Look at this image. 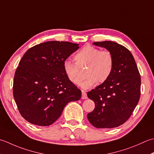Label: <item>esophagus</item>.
I'll return each mask as SVG.
<instances>
[{
	"label": "esophagus",
	"instance_id": "1",
	"mask_svg": "<svg viewBox=\"0 0 154 154\" xmlns=\"http://www.w3.org/2000/svg\"><path fill=\"white\" fill-rule=\"evenodd\" d=\"M87 98V94L86 91L82 90V99H86Z\"/></svg>",
	"mask_w": 154,
	"mask_h": 154
}]
</instances>
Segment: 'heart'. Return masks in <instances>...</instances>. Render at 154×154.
Listing matches in <instances>:
<instances>
[{"label": "heart", "mask_w": 154, "mask_h": 154, "mask_svg": "<svg viewBox=\"0 0 154 154\" xmlns=\"http://www.w3.org/2000/svg\"><path fill=\"white\" fill-rule=\"evenodd\" d=\"M76 63L68 60L63 63L66 76L71 82L78 84L82 77L80 69L85 68L86 77L81 83L83 88H89L96 82L101 84L111 76L114 66V55L108 50H103L91 45L82 48L74 56Z\"/></svg>", "instance_id": "obj_1"}]
</instances>
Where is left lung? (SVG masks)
I'll use <instances>...</instances> for the list:
<instances>
[{
    "instance_id": "obj_1",
    "label": "left lung",
    "mask_w": 154,
    "mask_h": 154,
    "mask_svg": "<svg viewBox=\"0 0 154 154\" xmlns=\"http://www.w3.org/2000/svg\"><path fill=\"white\" fill-rule=\"evenodd\" d=\"M94 45L112 52L114 66L108 79L87 93L95 108L87 115L97 128H113L131 116L140 97L141 77L133 55L124 46L112 41L95 42Z\"/></svg>"
}]
</instances>
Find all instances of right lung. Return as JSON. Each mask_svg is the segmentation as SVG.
Wrapping results in <instances>:
<instances>
[{
	"instance_id": "obj_1",
	"label": "right lung",
	"mask_w": 154,
	"mask_h": 154,
	"mask_svg": "<svg viewBox=\"0 0 154 154\" xmlns=\"http://www.w3.org/2000/svg\"><path fill=\"white\" fill-rule=\"evenodd\" d=\"M79 48L78 44L48 41L29 48L16 70L13 96L30 123L47 126L60 116L68 103L80 100L82 92L66 76L63 63Z\"/></svg>"
}]
</instances>
